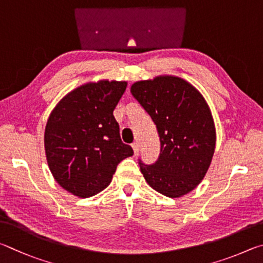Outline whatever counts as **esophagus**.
I'll return each mask as SVG.
<instances>
[{
	"mask_svg": "<svg viewBox=\"0 0 263 263\" xmlns=\"http://www.w3.org/2000/svg\"><path fill=\"white\" fill-rule=\"evenodd\" d=\"M132 148H133V150H134V154H135V155L139 154V144H137V143H133V144H132Z\"/></svg>",
	"mask_w": 263,
	"mask_h": 263,
	"instance_id": "1",
	"label": "esophagus"
}]
</instances>
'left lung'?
<instances>
[{"mask_svg": "<svg viewBox=\"0 0 263 263\" xmlns=\"http://www.w3.org/2000/svg\"><path fill=\"white\" fill-rule=\"evenodd\" d=\"M130 92L153 119L160 141L157 162L139 160L142 174L160 194L172 199L186 195L204 178L215 153L208 104L191 83L176 76L136 82Z\"/></svg>", "mask_w": 263, "mask_h": 263, "instance_id": "obj_1", "label": "left lung"}]
</instances>
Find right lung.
Listing matches in <instances>:
<instances>
[{"mask_svg":"<svg viewBox=\"0 0 263 263\" xmlns=\"http://www.w3.org/2000/svg\"><path fill=\"white\" fill-rule=\"evenodd\" d=\"M127 82L86 83L69 92L50 113L45 151L60 186L78 197H90L112 181L118 164L134 155L120 139L113 115Z\"/></svg>","mask_w":263,"mask_h":263,"instance_id":"right-lung-1","label":"right lung"}]
</instances>
